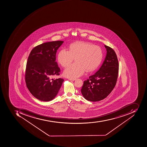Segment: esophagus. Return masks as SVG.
Here are the masks:
<instances>
[{"label": "esophagus", "instance_id": "obj_1", "mask_svg": "<svg viewBox=\"0 0 147 147\" xmlns=\"http://www.w3.org/2000/svg\"><path fill=\"white\" fill-rule=\"evenodd\" d=\"M69 80L74 81V80H76V79L75 78H69Z\"/></svg>", "mask_w": 147, "mask_h": 147}]
</instances>
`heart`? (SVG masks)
<instances>
[{"instance_id":"1","label":"heart","mask_w":147,"mask_h":147,"mask_svg":"<svg viewBox=\"0 0 147 147\" xmlns=\"http://www.w3.org/2000/svg\"><path fill=\"white\" fill-rule=\"evenodd\" d=\"M103 57L100 47L85 42H77L71 44L69 51L62 49L58 56V60L62 67H67L75 59L76 63L68 66L64 75L69 78L81 76L85 72L92 71L100 65Z\"/></svg>"}]
</instances>
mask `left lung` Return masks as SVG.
I'll return each mask as SVG.
<instances>
[{"label":"left lung","instance_id":"1","mask_svg":"<svg viewBox=\"0 0 147 147\" xmlns=\"http://www.w3.org/2000/svg\"><path fill=\"white\" fill-rule=\"evenodd\" d=\"M107 55L103 64L96 73L84 82L81 93L85 99L98 101L106 98L116 84L119 64L117 56L112 48L105 45Z\"/></svg>","mask_w":147,"mask_h":147}]
</instances>
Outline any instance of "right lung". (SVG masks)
<instances>
[{"label":"right lung","mask_w":147,"mask_h":147,"mask_svg":"<svg viewBox=\"0 0 147 147\" xmlns=\"http://www.w3.org/2000/svg\"><path fill=\"white\" fill-rule=\"evenodd\" d=\"M63 41L47 42L32 49L28 59L25 80L27 87L36 99L44 101L56 96L63 79H51L59 76L60 69L56 62V54Z\"/></svg>","instance_id":"obj_1"}]
</instances>
